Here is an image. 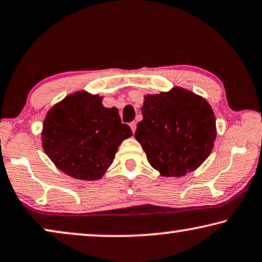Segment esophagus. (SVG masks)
<instances>
[{
    "instance_id": "esophagus-1",
    "label": "esophagus",
    "mask_w": 262,
    "mask_h": 262,
    "mask_svg": "<svg viewBox=\"0 0 262 262\" xmlns=\"http://www.w3.org/2000/svg\"><path fill=\"white\" fill-rule=\"evenodd\" d=\"M129 126L132 128V132L135 133V130H136V122H130Z\"/></svg>"
}]
</instances>
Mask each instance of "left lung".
Segmentation results:
<instances>
[{"instance_id": "left-lung-1", "label": "left lung", "mask_w": 262, "mask_h": 262, "mask_svg": "<svg viewBox=\"0 0 262 262\" xmlns=\"http://www.w3.org/2000/svg\"><path fill=\"white\" fill-rule=\"evenodd\" d=\"M135 139L147 160L163 177H183L201 166L216 140V119L202 96L173 86L146 95Z\"/></svg>"}]
</instances>
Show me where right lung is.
<instances>
[{
  "mask_svg": "<svg viewBox=\"0 0 262 262\" xmlns=\"http://www.w3.org/2000/svg\"><path fill=\"white\" fill-rule=\"evenodd\" d=\"M103 96L85 90L70 94L54 104L42 123V148L61 172L79 180H98L115 159L129 126L119 110L105 108Z\"/></svg>",
  "mask_w": 262,
  "mask_h": 262,
  "instance_id": "1",
  "label": "right lung"
}]
</instances>
